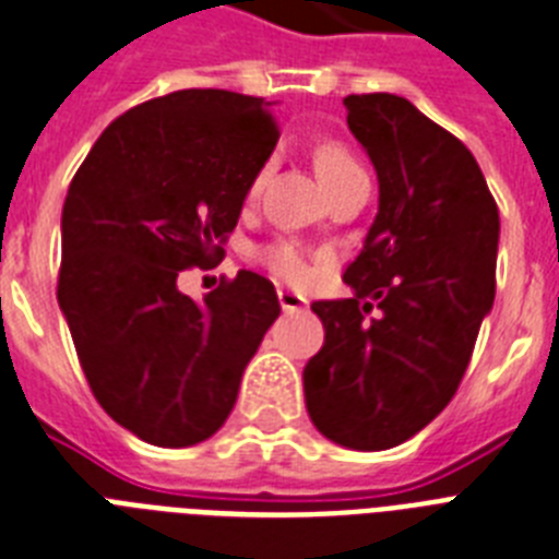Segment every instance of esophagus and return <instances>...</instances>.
<instances>
[{"label": "esophagus", "mask_w": 559, "mask_h": 559, "mask_svg": "<svg viewBox=\"0 0 559 559\" xmlns=\"http://www.w3.org/2000/svg\"><path fill=\"white\" fill-rule=\"evenodd\" d=\"M276 297H280V306H283V311H299V308L308 306V299L302 297V294H297V290L280 288L276 290Z\"/></svg>", "instance_id": "esophagus-1"}]
</instances>
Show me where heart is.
Masks as SVG:
<instances>
[{
	"instance_id": "b5f03b06",
	"label": "heart",
	"mask_w": 559,
	"mask_h": 559,
	"mask_svg": "<svg viewBox=\"0 0 559 559\" xmlns=\"http://www.w3.org/2000/svg\"><path fill=\"white\" fill-rule=\"evenodd\" d=\"M313 163H317V170H320V177L325 179V186L331 188V193H334L336 188L348 186L352 179L366 177V168L359 165V159L354 156L352 147L343 145V142H320L317 151H313ZM269 170L271 163H265L257 170V177L251 179V188H248V197H251V200L260 193V188L265 186ZM260 260L265 262V269H269L271 274H276L280 280H288V283H299V280H306L308 276V257L306 251H302V246L294 242V239H276V242L265 246L260 251Z\"/></svg>"
}]
</instances>
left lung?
<instances>
[{
    "instance_id": "1",
    "label": "left lung",
    "mask_w": 559,
    "mask_h": 559,
    "mask_svg": "<svg viewBox=\"0 0 559 559\" xmlns=\"http://www.w3.org/2000/svg\"><path fill=\"white\" fill-rule=\"evenodd\" d=\"M380 179V211L345 269L352 297L317 299L325 343L306 405L345 449H394L451 403L495 302L500 214L472 151L394 94L345 96Z\"/></svg>"
}]
</instances>
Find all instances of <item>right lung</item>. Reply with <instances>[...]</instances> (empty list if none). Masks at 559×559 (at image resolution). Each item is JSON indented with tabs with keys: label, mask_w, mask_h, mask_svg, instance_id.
<instances>
[{
	"label": "right lung",
	"mask_w": 559,
	"mask_h": 559,
	"mask_svg": "<svg viewBox=\"0 0 559 559\" xmlns=\"http://www.w3.org/2000/svg\"><path fill=\"white\" fill-rule=\"evenodd\" d=\"M276 140L269 103L188 87L114 119L68 188L59 308L99 405L151 445L216 435L280 317L274 285L253 271L202 302L177 288L182 271L223 262Z\"/></svg>",
	"instance_id": "obj_1"
}]
</instances>
